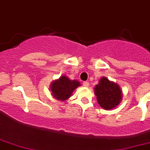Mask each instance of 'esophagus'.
Instances as JSON below:
<instances>
[{
    "mask_svg": "<svg viewBox=\"0 0 150 150\" xmlns=\"http://www.w3.org/2000/svg\"><path fill=\"white\" fill-rule=\"evenodd\" d=\"M82 85H83V86L88 87V86H89V82H86V81H85V82H82Z\"/></svg>",
    "mask_w": 150,
    "mask_h": 150,
    "instance_id": "34e87169",
    "label": "esophagus"
}]
</instances>
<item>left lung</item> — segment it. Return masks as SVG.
<instances>
[{
    "instance_id": "obj_1",
    "label": "left lung",
    "mask_w": 150,
    "mask_h": 150,
    "mask_svg": "<svg viewBox=\"0 0 150 150\" xmlns=\"http://www.w3.org/2000/svg\"><path fill=\"white\" fill-rule=\"evenodd\" d=\"M94 90L97 102L100 107L105 110L116 107L122 99V92L119 85L110 81L106 77L101 78Z\"/></svg>"
}]
</instances>
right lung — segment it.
<instances>
[{"label":"right lung","mask_w":150,"mask_h":150,"mask_svg":"<svg viewBox=\"0 0 150 150\" xmlns=\"http://www.w3.org/2000/svg\"><path fill=\"white\" fill-rule=\"evenodd\" d=\"M79 86L81 84L77 80H71L67 76L62 75L60 79L51 82L52 96L57 100L64 101L71 96L72 92Z\"/></svg>","instance_id":"1"}]
</instances>
